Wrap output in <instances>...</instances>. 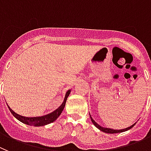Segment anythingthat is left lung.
<instances>
[{
    "mask_svg": "<svg viewBox=\"0 0 151 151\" xmlns=\"http://www.w3.org/2000/svg\"><path fill=\"white\" fill-rule=\"evenodd\" d=\"M89 116H90V118H91V120H92V123L94 124V126H96V128L99 129L100 131H102L104 132H106V133H109V134H114V133H119V132H126L127 131V130L130 129H132L133 127V126H135V123H134L133 125H132L131 126H129V127H128V128H126V129H119V130H116V129H110V128H106V127H103V126H100L99 124H98L97 123H96V121H95L94 119H92V117L91 116L90 114H89Z\"/></svg>",
    "mask_w": 151,
    "mask_h": 151,
    "instance_id": "8db88e82",
    "label": "left lung"
}]
</instances>
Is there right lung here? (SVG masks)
I'll list each match as a JSON object with an SVG mask.
<instances>
[{
  "instance_id": "obj_1",
  "label": "right lung",
  "mask_w": 151,
  "mask_h": 151,
  "mask_svg": "<svg viewBox=\"0 0 151 151\" xmlns=\"http://www.w3.org/2000/svg\"><path fill=\"white\" fill-rule=\"evenodd\" d=\"M70 91H71V89H69V90H68L67 92H66V94L65 96V99H64L63 102L62 103V104L59 106V108H57L56 110H55L54 111H52V112L48 114L43 115V116H34V117H28V116H22V115H19L18 114H16V112H14L11 108H9V105L7 106L8 108H9V111H10V112L12 113V114H13L16 119H18V120L22 122V123H25V124L27 125H29V126H43L54 122L57 118L60 116L62 111H63L64 108H65L66 101H67L68 97L69 95H70Z\"/></svg>"
}]
</instances>
